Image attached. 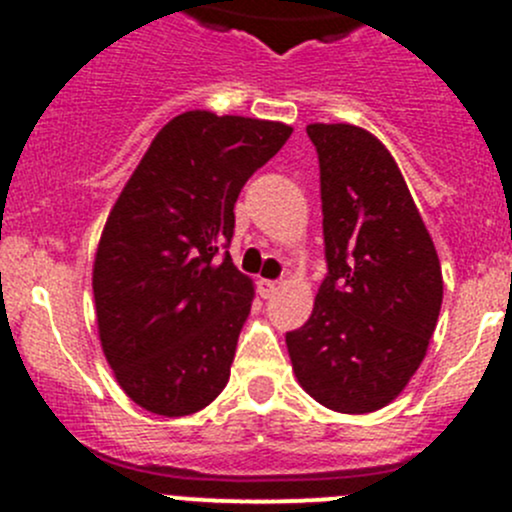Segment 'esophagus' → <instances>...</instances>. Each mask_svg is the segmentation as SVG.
I'll use <instances>...</instances> for the list:
<instances>
[{"instance_id": "1", "label": "esophagus", "mask_w": 512, "mask_h": 512, "mask_svg": "<svg viewBox=\"0 0 512 512\" xmlns=\"http://www.w3.org/2000/svg\"><path fill=\"white\" fill-rule=\"evenodd\" d=\"M277 289H280V285H277L275 280H257V292H260V297H272Z\"/></svg>"}]
</instances>
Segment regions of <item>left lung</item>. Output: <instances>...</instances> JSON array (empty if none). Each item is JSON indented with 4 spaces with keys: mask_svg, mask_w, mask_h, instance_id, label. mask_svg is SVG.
<instances>
[{
    "mask_svg": "<svg viewBox=\"0 0 512 512\" xmlns=\"http://www.w3.org/2000/svg\"><path fill=\"white\" fill-rule=\"evenodd\" d=\"M319 156L327 277L287 332L299 386L339 414L396 399L426 356L443 302L436 247L399 165L352 123H309Z\"/></svg>",
    "mask_w": 512,
    "mask_h": 512,
    "instance_id": "8db88e82",
    "label": "left lung"
}]
</instances>
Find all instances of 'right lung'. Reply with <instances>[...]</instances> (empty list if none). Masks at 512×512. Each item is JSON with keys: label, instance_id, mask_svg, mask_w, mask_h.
<instances>
[{"label": "right lung", "instance_id": "obj_1", "mask_svg": "<svg viewBox=\"0 0 512 512\" xmlns=\"http://www.w3.org/2000/svg\"><path fill=\"white\" fill-rule=\"evenodd\" d=\"M289 136L280 121L180 113L108 213L94 260L98 339L141 409L190 416L225 389L255 287L218 255L242 185Z\"/></svg>", "mask_w": 512, "mask_h": 512}]
</instances>
